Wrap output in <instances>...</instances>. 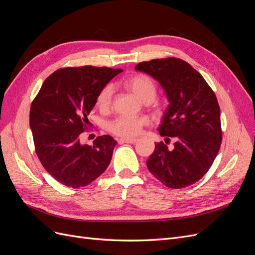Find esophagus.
<instances>
[{"mask_svg":"<svg viewBox=\"0 0 255 255\" xmlns=\"http://www.w3.org/2000/svg\"><path fill=\"white\" fill-rule=\"evenodd\" d=\"M138 139H136V138H121V139H119V141L121 143L123 142H128V143H135L137 142Z\"/></svg>","mask_w":255,"mask_h":255,"instance_id":"1","label":"esophagus"}]
</instances>
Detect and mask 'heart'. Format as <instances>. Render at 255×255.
I'll use <instances>...</instances> for the list:
<instances>
[{
	"label": "heart",
	"instance_id": "1",
	"mask_svg": "<svg viewBox=\"0 0 255 255\" xmlns=\"http://www.w3.org/2000/svg\"><path fill=\"white\" fill-rule=\"evenodd\" d=\"M125 86L128 90L134 94L138 99H140L144 103L152 102L156 97L157 87L156 84L150 76L145 74H135L130 76L126 82ZM114 96V88L112 85H106L105 87L99 92L96 100V104L101 111L109 110L112 104ZM146 125L144 118L128 117V116H119L109 123V129L115 135L132 138L140 133L143 126Z\"/></svg>",
	"mask_w": 255,
	"mask_h": 255
}]
</instances>
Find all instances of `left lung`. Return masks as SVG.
I'll list each match as a JSON object with an SVG mask.
<instances>
[{"label": "left lung", "instance_id": "left-lung-1", "mask_svg": "<svg viewBox=\"0 0 255 255\" xmlns=\"http://www.w3.org/2000/svg\"><path fill=\"white\" fill-rule=\"evenodd\" d=\"M135 69L155 79L166 92L169 105L158 128L163 142L146 160L149 171L165 186L179 189L195 184L208 171L220 149V107L203 76L180 58L152 59Z\"/></svg>", "mask_w": 255, "mask_h": 255}]
</instances>
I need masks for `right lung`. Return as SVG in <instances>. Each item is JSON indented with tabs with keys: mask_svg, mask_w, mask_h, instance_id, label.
I'll list each match as a JSON object with an SVG mask.
<instances>
[{
	"mask_svg": "<svg viewBox=\"0 0 255 255\" xmlns=\"http://www.w3.org/2000/svg\"><path fill=\"white\" fill-rule=\"evenodd\" d=\"M121 69L84 66L52 73L30 105L29 127L40 163L65 186H86L109 167L116 143L110 135L82 144L97 96Z\"/></svg>",
	"mask_w": 255,
	"mask_h": 255,
	"instance_id": "right-lung-1",
	"label": "right lung"
}]
</instances>
